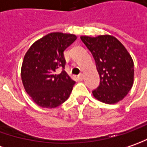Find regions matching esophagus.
Returning a JSON list of instances; mask_svg holds the SVG:
<instances>
[{"mask_svg": "<svg viewBox=\"0 0 147 147\" xmlns=\"http://www.w3.org/2000/svg\"><path fill=\"white\" fill-rule=\"evenodd\" d=\"M79 80H83V74H80L78 76H77Z\"/></svg>", "mask_w": 147, "mask_h": 147, "instance_id": "esophagus-1", "label": "esophagus"}]
</instances>
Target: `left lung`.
Returning a JSON list of instances; mask_svg holds the SVG:
<instances>
[{
  "label": "left lung",
  "mask_w": 147,
  "mask_h": 147,
  "mask_svg": "<svg viewBox=\"0 0 147 147\" xmlns=\"http://www.w3.org/2000/svg\"><path fill=\"white\" fill-rule=\"evenodd\" d=\"M80 39L93 54L100 76L99 86L93 90L94 97L107 104L119 102L134 84V64L130 54L117 39L110 35Z\"/></svg>",
  "instance_id": "8db88e82"
}]
</instances>
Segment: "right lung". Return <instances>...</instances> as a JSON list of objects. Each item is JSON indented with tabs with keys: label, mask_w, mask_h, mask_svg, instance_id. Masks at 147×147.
<instances>
[{
	"label": "right lung",
	"mask_w": 147,
	"mask_h": 147,
	"mask_svg": "<svg viewBox=\"0 0 147 147\" xmlns=\"http://www.w3.org/2000/svg\"><path fill=\"white\" fill-rule=\"evenodd\" d=\"M76 40L73 34L52 32L33 44L23 58L21 77L24 89L38 106L54 108L63 103L75 81L65 71V49ZM58 69H62L60 74Z\"/></svg>",
	"instance_id": "add662e5"
}]
</instances>
